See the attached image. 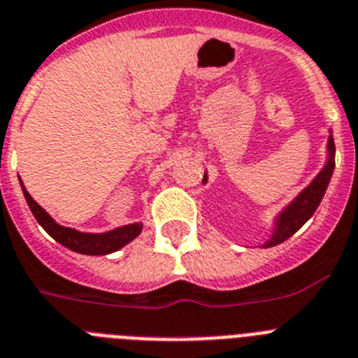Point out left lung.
Returning a JSON list of instances; mask_svg holds the SVG:
<instances>
[{
  "label": "left lung",
  "instance_id": "1",
  "mask_svg": "<svg viewBox=\"0 0 358 358\" xmlns=\"http://www.w3.org/2000/svg\"><path fill=\"white\" fill-rule=\"evenodd\" d=\"M326 155V164H324L322 169L318 171L317 176L287 206H284L280 211L276 213V216L273 218L271 235L264 242L262 248L278 245L284 240L295 235L296 231L313 216V213L317 211V207L322 202L324 193H326L329 180L333 176V171H335V142H333L331 129H329V136H327ZM207 180H209V174L206 171L202 180L203 185L207 184Z\"/></svg>",
  "mask_w": 358,
  "mask_h": 358
}]
</instances>
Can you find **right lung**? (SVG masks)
I'll list each match as a JSON object with an SVG mask.
<instances>
[{"instance_id":"right-lung-1","label":"right lung","mask_w":358,"mask_h":358,"mask_svg":"<svg viewBox=\"0 0 358 358\" xmlns=\"http://www.w3.org/2000/svg\"><path fill=\"white\" fill-rule=\"evenodd\" d=\"M21 189H23V196H25L27 203L31 207L32 215L38 220V224L43 227L56 242L65 245L67 249L80 255H91V257H100V255H110L114 251L122 249L123 245H127L129 242H133L143 229L142 222H134V224L122 225V227H114L110 231H103V233H83V231L72 229V227H65V225L58 224L54 220L49 213L45 211L40 203L36 202L34 198L29 194L23 182L20 180Z\"/></svg>"}]
</instances>
